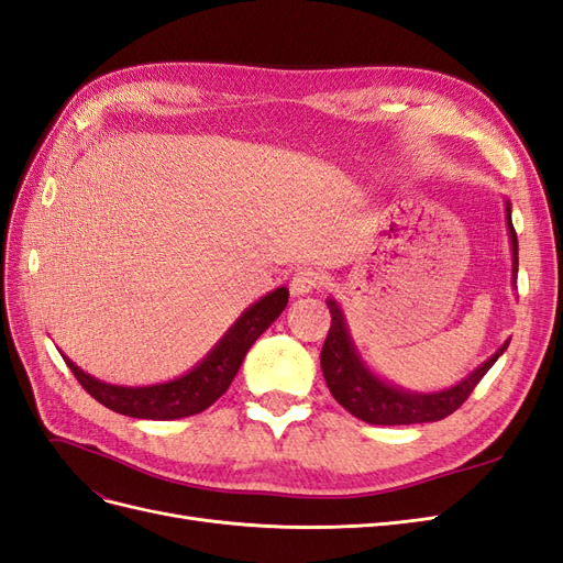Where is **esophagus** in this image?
Wrapping results in <instances>:
<instances>
[{"mask_svg": "<svg viewBox=\"0 0 563 563\" xmlns=\"http://www.w3.org/2000/svg\"><path fill=\"white\" fill-rule=\"evenodd\" d=\"M323 286V275L312 267H305V269H298L294 279H291V294L294 296H308L312 291H317V288Z\"/></svg>", "mask_w": 563, "mask_h": 563, "instance_id": "1", "label": "esophagus"}]
</instances>
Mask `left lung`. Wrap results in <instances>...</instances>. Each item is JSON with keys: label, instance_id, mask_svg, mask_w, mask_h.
I'll return each mask as SVG.
<instances>
[{"label": "left lung", "instance_id": "8db88e82", "mask_svg": "<svg viewBox=\"0 0 563 563\" xmlns=\"http://www.w3.org/2000/svg\"><path fill=\"white\" fill-rule=\"evenodd\" d=\"M507 230L512 240V284H517L519 272V249H517V232L512 225V211L507 201ZM331 310V329L321 347V371L327 380L333 399L350 411L354 418H360L371 424H413V422H437L457 411L467 401L472 389L479 385L488 368L498 362V356L507 350V343L488 360L474 368L470 376L449 389L430 391H408L401 387L389 385L373 376V371L362 362L356 352L352 335L347 331L345 314L340 310L335 300H329Z\"/></svg>", "mask_w": 563, "mask_h": 563}]
</instances>
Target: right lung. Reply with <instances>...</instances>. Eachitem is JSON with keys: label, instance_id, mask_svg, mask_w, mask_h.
I'll return each instance as SVG.
<instances>
[{"label": "right lung", "instance_id": "add662e5", "mask_svg": "<svg viewBox=\"0 0 563 563\" xmlns=\"http://www.w3.org/2000/svg\"><path fill=\"white\" fill-rule=\"evenodd\" d=\"M288 302V288L279 286L277 291L263 296L253 302L242 317L236 319L228 333L218 340V345L185 376L145 387H122L98 380L84 373L63 354L65 364L70 366L79 385L89 395L108 406L110 411L129 418L147 420H176L201 413L218 397H223L230 383L240 371L246 352L258 340V335L275 321Z\"/></svg>", "mask_w": 563, "mask_h": 563}]
</instances>
